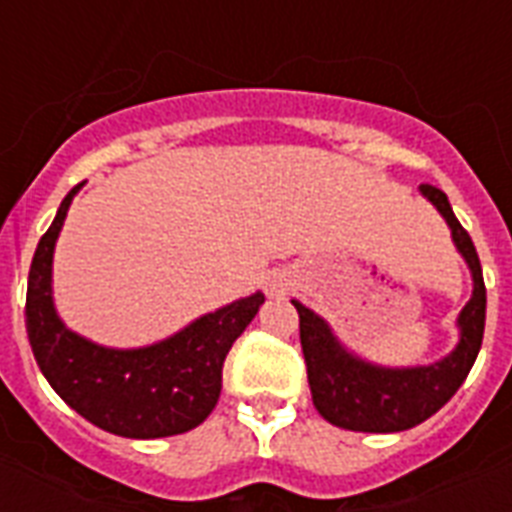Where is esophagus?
Segmentation results:
<instances>
[{
	"mask_svg": "<svg viewBox=\"0 0 512 512\" xmlns=\"http://www.w3.org/2000/svg\"><path fill=\"white\" fill-rule=\"evenodd\" d=\"M287 284H289V279L284 276V273L273 271L265 276V289H268L271 295H279V292H284V289H287Z\"/></svg>",
	"mask_w": 512,
	"mask_h": 512,
	"instance_id": "esophagus-1",
	"label": "esophagus"
}]
</instances>
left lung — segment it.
Returning a JSON list of instances; mask_svg holds the SVG:
<instances>
[{
    "mask_svg": "<svg viewBox=\"0 0 512 512\" xmlns=\"http://www.w3.org/2000/svg\"><path fill=\"white\" fill-rule=\"evenodd\" d=\"M420 193L444 215L446 225L452 228L454 247L465 257L473 276V295L457 319L460 342L436 364L404 369L380 366L350 353L319 313L292 300L300 313V345L308 366L313 406L337 428L358 433H398L420 425L457 393L481 350L486 287L473 239L454 217L452 204L441 188L422 183Z\"/></svg>",
    "mask_w": 512,
    "mask_h": 512,
    "instance_id": "1",
    "label": "left lung"
}]
</instances>
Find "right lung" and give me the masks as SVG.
<instances>
[{"instance_id":"obj_1","label":"right lung","mask_w":512,"mask_h":512,"mask_svg":"<svg viewBox=\"0 0 512 512\" xmlns=\"http://www.w3.org/2000/svg\"><path fill=\"white\" fill-rule=\"evenodd\" d=\"M79 188L60 201L28 271L26 332L36 364L74 412L114 436L164 438L196 428L215 409L225 356L265 295L255 292L204 313L177 335L146 348H106L76 335L52 303V252Z\"/></svg>"}]
</instances>
